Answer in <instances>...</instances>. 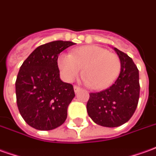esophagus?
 I'll list each match as a JSON object with an SVG mask.
<instances>
[{
	"instance_id": "obj_1",
	"label": "esophagus",
	"mask_w": 156,
	"mask_h": 156,
	"mask_svg": "<svg viewBox=\"0 0 156 156\" xmlns=\"http://www.w3.org/2000/svg\"><path fill=\"white\" fill-rule=\"evenodd\" d=\"M73 89H74L75 93H78V91H80V90H81V88H80V87H78V86H77V85H74Z\"/></svg>"
}]
</instances>
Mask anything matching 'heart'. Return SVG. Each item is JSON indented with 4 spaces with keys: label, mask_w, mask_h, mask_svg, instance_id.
I'll return each mask as SVG.
<instances>
[{
    "label": "heart",
    "mask_w": 156,
    "mask_h": 156,
    "mask_svg": "<svg viewBox=\"0 0 156 156\" xmlns=\"http://www.w3.org/2000/svg\"><path fill=\"white\" fill-rule=\"evenodd\" d=\"M57 65L63 79L73 82L81 73L87 84L93 89L108 88L115 82L121 71L119 56L98 45L75 49L71 55L61 54Z\"/></svg>",
    "instance_id": "b5f03b06"
}]
</instances>
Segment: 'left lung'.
Masks as SVG:
<instances>
[{"instance_id":"left-lung-1","label":"left lung","mask_w":156,"mask_h":156,"mask_svg":"<svg viewBox=\"0 0 156 156\" xmlns=\"http://www.w3.org/2000/svg\"><path fill=\"white\" fill-rule=\"evenodd\" d=\"M122 63L116 82L101 92L89 94L87 112L90 118L103 127H119L133 115L139 103V69L131 57L114 48Z\"/></svg>"}]
</instances>
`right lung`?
Masks as SVG:
<instances>
[{"instance_id": "1", "label": "right lung", "mask_w": 156, "mask_h": 156, "mask_svg": "<svg viewBox=\"0 0 156 156\" xmlns=\"http://www.w3.org/2000/svg\"><path fill=\"white\" fill-rule=\"evenodd\" d=\"M56 40L40 45L20 67L16 85L17 105L22 117L38 130H52L64 123L74 98L73 86L60 78L58 55L73 45Z\"/></svg>"}]
</instances>
